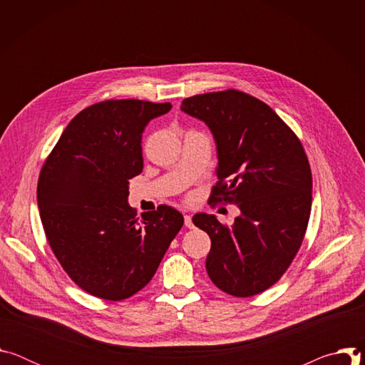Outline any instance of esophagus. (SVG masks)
<instances>
[{
	"instance_id": "esophagus-1",
	"label": "esophagus",
	"mask_w": 365,
	"mask_h": 365,
	"mask_svg": "<svg viewBox=\"0 0 365 365\" xmlns=\"http://www.w3.org/2000/svg\"><path fill=\"white\" fill-rule=\"evenodd\" d=\"M185 225H186L187 228H193V227H195L193 222H192V217H190V215H185Z\"/></svg>"
}]
</instances>
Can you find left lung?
<instances>
[{"instance_id": "left-lung-1", "label": "left lung", "mask_w": 365, "mask_h": 365, "mask_svg": "<svg viewBox=\"0 0 365 365\" xmlns=\"http://www.w3.org/2000/svg\"><path fill=\"white\" fill-rule=\"evenodd\" d=\"M180 110L214 135V199L240 210L231 227L215 215L192 218L212 242L207 276L232 296L262 293L287 270L306 232L312 173L304 150L267 103L235 89L186 98Z\"/></svg>"}]
</instances>
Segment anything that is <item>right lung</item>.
Instances as JSON below:
<instances>
[{
    "label": "right lung",
    "mask_w": 365,
    "mask_h": 365,
    "mask_svg": "<svg viewBox=\"0 0 365 365\" xmlns=\"http://www.w3.org/2000/svg\"><path fill=\"white\" fill-rule=\"evenodd\" d=\"M172 103L120 99L95 103L65 128L37 183L47 241L85 292L123 300L154 276L183 225L175 207L143 212L128 205L130 179L143 172L141 134Z\"/></svg>",
    "instance_id": "1"
}]
</instances>
